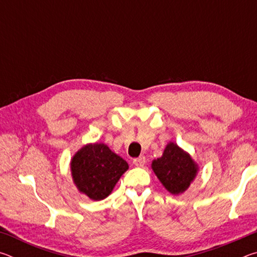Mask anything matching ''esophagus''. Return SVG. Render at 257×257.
Instances as JSON below:
<instances>
[{
	"label": "esophagus",
	"instance_id": "esophagus-1",
	"mask_svg": "<svg viewBox=\"0 0 257 257\" xmlns=\"http://www.w3.org/2000/svg\"><path fill=\"white\" fill-rule=\"evenodd\" d=\"M133 163L136 165V167H144L145 164V158L144 156H139L138 159H135L133 161Z\"/></svg>",
	"mask_w": 257,
	"mask_h": 257
}]
</instances>
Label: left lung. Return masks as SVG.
<instances>
[{
    "instance_id": "left-lung-1",
    "label": "left lung",
    "mask_w": 257,
    "mask_h": 257,
    "mask_svg": "<svg viewBox=\"0 0 257 257\" xmlns=\"http://www.w3.org/2000/svg\"><path fill=\"white\" fill-rule=\"evenodd\" d=\"M152 169L169 193L182 194L188 189L198 172V164L189 153L170 142L161 158L152 161Z\"/></svg>"
}]
</instances>
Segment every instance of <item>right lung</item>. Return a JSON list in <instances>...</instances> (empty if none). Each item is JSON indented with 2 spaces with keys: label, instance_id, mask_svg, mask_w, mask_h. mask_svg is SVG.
<instances>
[{
  "label": "right lung",
  "instance_id": "right-lung-1",
  "mask_svg": "<svg viewBox=\"0 0 257 257\" xmlns=\"http://www.w3.org/2000/svg\"><path fill=\"white\" fill-rule=\"evenodd\" d=\"M128 168V163L103 143L82 146L70 163L73 184L93 201L106 198Z\"/></svg>",
  "mask_w": 257,
  "mask_h": 257
}]
</instances>
